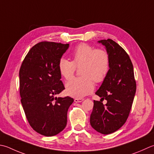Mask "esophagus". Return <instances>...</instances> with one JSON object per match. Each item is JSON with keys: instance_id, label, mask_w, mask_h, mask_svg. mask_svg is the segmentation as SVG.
<instances>
[{"instance_id": "obj_1", "label": "esophagus", "mask_w": 154, "mask_h": 154, "mask_svg": "<svg viewBox=\"0 0 154 154\" xmlns=\"http://www.w3.org/2000/svg\"><path fill=\"white\" fill-rule=\"evenodd\" d=\"M84 100L83 99H77V98H75L74 99V101L75 103H80V102H82Z\"/></svg>"}]
</instances>
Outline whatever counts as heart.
Instances as JSON below:
<instances>
[{
	"label": "heart",
	"mask_w": 154,
	"mask_h": 154,
	"mask_svg": "<svg viewBox=\"0 0 154 154\" xmlns=\"http://www.w3.org/2000/svg\"><path fill=\"white\" fill-rule=\"evenodd\" d=\"M109 56L106 51L96 49L91 45L81 43L72 52V61L61 58L58 63L60 73L66 79L73 77L76 67L80 68L79 77H75L66 84V92L71 97L81 98L91 93L94 88L93 79L102 82L109 69Z\"/></svg>",
	"instance_id": "b5f03b06"
}]
</instances>
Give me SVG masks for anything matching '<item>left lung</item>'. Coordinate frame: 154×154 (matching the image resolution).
<instances>
[{"instance_id":"8db88e82","label":"left lung","mask_w":154,"mask_h":154,"mask_svg":"<svg viewBox=\"0 0 154 154\" xmlns=\"http://www.w3.org/2000/svg\"><path fill=\"white\" fill-rule=\"evenodd\" d=\"M99 43L106 47L109 69L95 93L101 99L93 101L90 123L95 130L107 135L118 130L127 121L136 91V82L133 64L126 51L110 38ZM104 99L108 101L105 105L101 102Z\"/></svg>"}]
</instances>
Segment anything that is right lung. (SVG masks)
<instances>
[{
	"label": "right lung",
	"mask_w": 154,
	"mask_h": 154,
	"mask_svg": "<svg viewBox=\"0 0 154 154\" xmlns=\"http://www.w3.org/2000/svg\"><path fill=\"white\" fill-rule=\"evenodd\" d=\"M69 44L43 41L34 45L19 71L20 101L31 127L45 136H53L65 129L70 97H57L65 89L58 63Z\"/></svg>",
	"instance_id": "obj_1"
}]
</instances>
